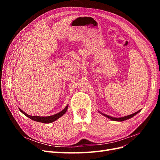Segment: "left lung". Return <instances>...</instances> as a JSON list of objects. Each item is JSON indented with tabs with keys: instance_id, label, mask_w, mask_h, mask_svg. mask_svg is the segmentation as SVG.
Wrapping results in <instances>:
<instances>
[{
	"instance_id": "obj_1",
	"label": "left lung",
	"mask_w": 160,
	"mask_h": 160,
	"mask_svg": "<svg viewBox=\"0 0 160 160\" xmlns=\"http://www.w3.org/2000/svg\"><path fill=\"white\" fill-rule=\"evenodd\" d=\"M140 111H141V110H139L138 111H137V112H135V113H133V114H132V115L125 116V117H122V118H113V117H111V116H109V115H106V114H103V113H101L100 111H99V113H101L102 115H103L105 116V117L108 118L110 119L111 120H112V121H117V122H123V121L127 120V119H130V118H133L134 115H135L137 113H138Z\"/></svg>"
}]
</instances>
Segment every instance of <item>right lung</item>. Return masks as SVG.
Listing matches in <instances>:
<instances>
[{"label": "right lung", "instance_id": "obj_1", "mask_svg": "<svg viewBox=\"0 0 160 160\" xmlns=\"http://www.w3.org/2000/svg\"><path fill=\"white\" fill-rule=\"evenodd\" d=\"M68 109V105H67L66 107L64 109H62L61 111H60L59 113H58L57 114H55L53 115H51V116H47V117H40V116H31L27 114L26 113L24 112L22 110H21V109H19L21 112L22 113H23L25 115H26L27 117H28V118H30L31 119L35 121V122H41V123H52L53 122H55L57 119H59V118H61V116L63 115L66 111Z\"/></svg>", "mask_w": 160, "mask_h": 160}]
</instances>
